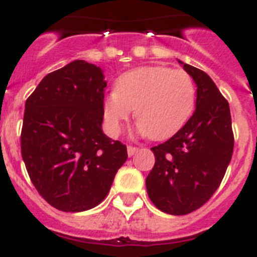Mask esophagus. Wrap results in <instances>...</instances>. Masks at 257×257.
Returning a JSON list of instances; mask_svg holds the SVG:
<instances>
[{"mask_svg": "<svg viewBox=\"0 0 257 257\" xmlns=\"http://www.w3.org/2000/svg\"><path fill=\"white\" fill-rule=\"evenodd\" d=\"M137 150L138 149L136 146H128V155L133 156L136 153H137Z\"/></svg>", "mask_w": 257, "mask_h": 257, "instance_id": "obj_1", "label": "esophagus"}]
</instances>
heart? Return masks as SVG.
Here are the masks:
<instances>
[{
	"label": "heart",
	"instance_id": "1",
	"mask_svg": "<svg viewBox=\"0 0 257 257\" xmlns=\"http://www.w3.org/2000/svg\"><path fill=\"white\" fill-rule=\"evenodd\" d=\"M195 102V82L186 71L140 67L116 80L115 91L104 98V121L112 135H119L122 122L135 110L138 131L162 140L184 126L193 115Z\"/></svg>",
	"mask_w": 257,
	"mask_h": 257
}]
</instances>
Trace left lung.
<instances>
[{
	"label": "left lung",
	"instance_id": "1",
	"mask_svg": "<svg viewBox=\"0 0 257 257\" xmlns=\"http://www.w3.org/2000/svg\"><path fill=\"white\" fill-rule=\"evenodd\" d=\"M184 70L196 84V108L173 137L151 147L155 166L146 178L151 202L175 216L187 215L208 202L221 184L234 149L230 108L224 95L204 71L186 63Z\"/></svg>",
	"mask_w": 257,
	"mask_h": 257
}]
</instances>
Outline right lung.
I'll return each mask as SVG.
<instances>
[{
  "label": "right lung",
  "instance_id": "add662e5",
  "mask_svg": "<svg viewBox=\"0 0 257 257\" xmlns=\"http://www.w3.org/2000/svg\"><path fill=\"white\" fill-rule=\"evenodd\" d=\"M106 86L99 67L73 61L26 101L22 158L40 195L59 211L98 206L128 158L125 145L102 132Z\"/></svg>",
  "mask_w": 257,
  "mask_h": 257
}]
</instances>
